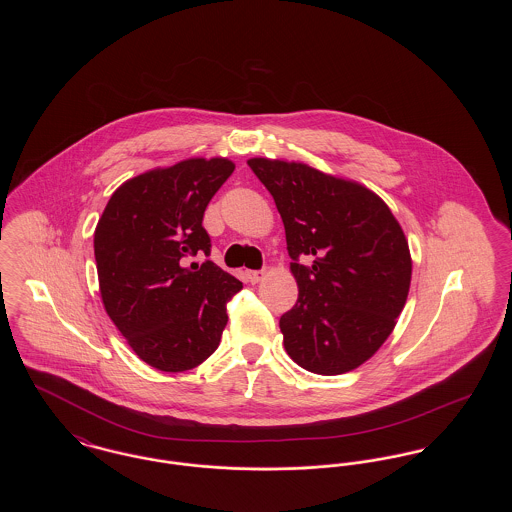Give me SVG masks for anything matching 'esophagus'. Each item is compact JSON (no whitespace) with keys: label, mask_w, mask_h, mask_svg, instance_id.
Masks as SVG:
<instances>
[{"label":"esophagus","mask_w":512,"mask_h":512,"mask_svg":"<svg viewBox=\"0 0 512 512\" xmlns=\"http://www.w3.org/2000/svg\"><path fill=\"white\" fill-rule=\"evenodd\" d=\"M265 270H247L245 272V276H247V282H251V284H259L263 278H265Z\"/></svg>","instance_id":"obj_1"}]
</instances>
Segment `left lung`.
Instances as JSON below:
<instances>
[{"mask_svg":"<svg viewBox=\"0 0 512 512\" xmlns=\"http://www.w3.org/2000/svg\"><path fill=\"white\" fill-rule=\"evenodd\" d=\"M286 228L299 297L280 317L301 368L336 376L368 361L411 286V253L390 207L365 186L303 163L249 159Z\"/></svg>","mask_w":512,"mask_h":512,"instance_id":"8db88e82","label":"left lung"}]
</instances>
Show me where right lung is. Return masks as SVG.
Returning <instances> with one entry per match:
<instances>
[{
    "label": "right lung",
    "mask_w": 512,
    "mask_h": 512,
    "mask_svg": "<svg viewBox=\"0 0 512 512\" xmlns=\"http://www.w3.org/2000/svg\"><path fill=\"white\" fill-rule=\"evenodd\" d=\"M234 172L222 157L188 159L130 178L94 234L99 292L134 353L163 372L201 365L219 347L226 303L242 282L213 261L203 213Z\"/></svg>",
    "instance_id": "add662e5"
}]
</instances>
